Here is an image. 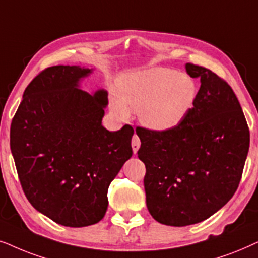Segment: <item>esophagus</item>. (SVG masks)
Returning <instances> with one entry per match:
<instances>
[{
	"label": "esophagus",
	"instance_id": "obj_1",
	"mask_svg": "<svg viewBox=\"0 0 258 258\" xmlns=\"http://www.w3.org/2000/svg\"><path fill=\"white\" fill-rule=\"evenodd\" d=\"M139 147H140V139L138 136L135 135L132 138V149H133V152H135V154L138 152Z\"/></svg>",
	"mask_w": 258,
	"mask_h": 258
}]
</instances>
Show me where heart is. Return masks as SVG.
Here are the masks:
<instances>
[{
    "label": "heart",
    "instance_id": "obj_1",
    "mask_svg": "<svg viewBox=\"0 0 258 258\" xmlns=\"http://www.w3.org/2000/svg\"><path fill=\"white\" fill-rule=\"evenodd\" d=\"M114 111L127 116L138 111L150 128L167 131L183 121L196 99V85L172 68L156 67L133 72L120 81Z\"/></svg>",
    "mask_w": 258,
    "mask_h": 258
}]
</instances>
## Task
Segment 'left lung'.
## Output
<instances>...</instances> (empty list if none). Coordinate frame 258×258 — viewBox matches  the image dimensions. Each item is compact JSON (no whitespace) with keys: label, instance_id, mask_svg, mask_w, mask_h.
Returning <instances> with one entry per match:
<instances>
[{"label":"left lung","instance_id":"8db88e82","mask_svg":"<svg viewBox=\"0 0 258 258\" xmlns=\"http://www.w3.org/2000/svg\"><path fill=\"white\" fill-rule=\"evenodd\" d=\"M186 72L201 79V88L183 121L167 131L136 128L147 209L171 226L203 222L228 203L250 144L244 113L228 82L198 64L186 63Z\"/></svg>","mask_w":258,"mask_h":258}]
</instances>
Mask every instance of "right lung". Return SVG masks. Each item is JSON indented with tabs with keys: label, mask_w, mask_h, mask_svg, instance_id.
I'll list each match as a JSON object with an SVG mask.
<instances>
[{
	"label": "right lung",
	"mask_w": 258,
	"mask_h": 258,
	"mask_svg": "<svg viewBox=\"0 0 258 258\" xmlns=\"http://www.w3.org/2000/svg\"><path fill=\"white\" fill-rule=\"evenodd\" d=\"M91 70L53 66L27 86L10 126V150L29 203L72 228L101 221L111 181L132 157L131 125H101L107 93L92 97L79 81Z\"/></svg>",
	"instance_id": "add662e5"
}]
</instances>
